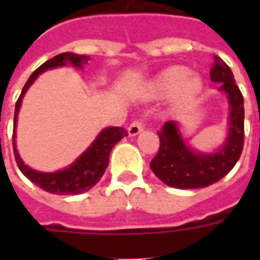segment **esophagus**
I'll return each mask as SVG.
<instances>
[{
    "label": "esophagus",
    "mask_w": 260,
    "mask_h": 260,
    "mask_svg": "<svg viewBox=\"0 0 260 260\" xmlns=\"http://www.w3.org/2000/svg\"><path fill=\"white\" fill-rule=\"evenodd\" d=\"M143 128H145V125H143V122H142L141 119H135V121L129 125L128 134H129V136H136L138 134H141L142 131H143Z\"/></svg>",
    "instance_id": "1"
}]
</instances>
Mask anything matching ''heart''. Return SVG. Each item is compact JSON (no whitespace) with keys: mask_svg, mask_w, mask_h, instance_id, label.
I'll use <instances>...</instances> for the list:
<instances>
[{"mask_svg":"<svg viewBox=\"0 0 260 260\" xmlns=\"http://www.w3.org/2000/svg\"><path fill=\"white\" fill-rule=\"evenodd\" d=\"M150 91L158 97H174L178 108L191 106L203 91V80L198 74H192L185 65H173L163 69L150 82Z\"/></svg>","mask_w":260,"mask_h":260,"instance_id":"1","label":"heart"}]
</instances>
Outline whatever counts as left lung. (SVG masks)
<instances>
[{
    "instance_id": "left-lung-1",
    "label": "left lung",
    "mask_w": 260,
    "mask_h": 260,
    "mask_svg": "<svg viewBox=\"0 0 260 260\" xmlns=\"http://www.w3.org/2000/svg\"><path fill=\"white\" fill-rule=\"evenodd\" d=\"M210 79L220 85L229 100V136L217 152H195L186 146L177 122H166L157 132L160 147L150 161V169L173 188L198 189L217 182L233 170L244 149V97L230 67L217 55H214Z\"/></svg>"
}]
</instances>
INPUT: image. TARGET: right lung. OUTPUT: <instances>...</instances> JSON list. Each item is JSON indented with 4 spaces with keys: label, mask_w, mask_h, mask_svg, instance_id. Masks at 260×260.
<instances>
[{
    "label": "right lung",
    "mask_w": 260,
    "mask_h": 260,
    "mask_svg": "<svg viewBox=\"0 0 260 260\" xmlns=\"http://www.w3.org/2000/svg\"><path fill=\"white\" fill-rule=\"evenodd\" d=\"M87 59H89V57H86V55H79V54L75 53H62L46 61L30 75V78L27 79L26 85L23 86L22 93H20L19 99L16 102V106H15L12 142H14V154L16 164L22 171V174L25 175L27 180H30L33 184L40 186L44 191L55 193V195H78V193H83V192L91 189L100 181L104 171L107 169L110 152H111L114 145L118 143L124 136L128 135L126 129L121 128V126H110V128L103 129L94 139V142L75 160L74 163L65 170L55 171V173H42V171L31 170L19 157V153L16 150V145H15V128H16V119H18L22 99L25 96L26 90L30 87V85L36 80L37 76L43 74L44 71L57 68V67H64V65H67V62L72 64L76 68H82L83 64L87 62Z\"/></svg>",
    "instance_id": "right-lung-1"
}]
</instances>
